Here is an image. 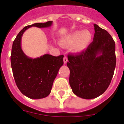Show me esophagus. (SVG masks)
<instances>
[{
	"mask_svg": "<svg viewBox=\"0 0 124 124\" xmlns=\"http://www.w3.org/2000/svg\"><path fill=\"white\" fill-rule=\"evenodd\" d=\"M63 61H64V64H66L68 62V58L66 56H64L63 58Z\"/></svg>",
	"mask_w": 124,
	"mask_h": 124,
	"instance_id": "34e87169",
	"label": "esophagus"
}]
</instances>
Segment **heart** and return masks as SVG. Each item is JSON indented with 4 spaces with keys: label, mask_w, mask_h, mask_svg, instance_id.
<instances>
[{
    "label": "heart",
    "mask_w": 124,
    "mask_h": 124,
    "mask_svg": "<svg viewBox=\"0 0 124 124\" xmlns=\"http://www.w3.org/2000/svg\"><path fill=\"white\" fill-rule=\"evenodd\" d=\"M92 34L87 30L73 31L61 38L60 43L64 47H71V50L76 53H81L87 48L91 42Z\"/></svg>",
    "instance_id": "b5f03b06"
}]
</instances>
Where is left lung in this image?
<instances>
[{
	"mask_svg": "<svg viewBox=\"0 0 124 124\" xmlns=\"http://www.w3.org/2000/svg\"><path fill=\"white\" fill-rule=\"evenodd\" d=\"M93 41L79 54H69L70 86L74 94L86 99L96 98L106 91L116 64V44L106 30L96 24Z\"/></svg>",
	"mask_w": 124,
	"mask_h": 124,
	"instance_id": "left-lung-1",
	"label": "left lung"
}]
</instances>
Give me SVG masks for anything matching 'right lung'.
<instances>
[{
    "instance_id": "right-lung-1",
    "label": "right lung",
    "mask_w": 124,
    "mask_h": 124,
    "mask_svg": "<svg viewBox=\"0 0 124 124\" xmlns=\"http://www.w3.org/2000/svg\"><path fill=\"white\" fill-rule=\"evenodd\" d=\"M52 21L36 23L24 27L13 42L10 60L14 79L18 89L30 99L47 97L60 67L63 64V55L54 56L45 54L37 58L27 56L21 47V40L26 30L32 27H51Z\"/></svg>"
}]
</instances>
